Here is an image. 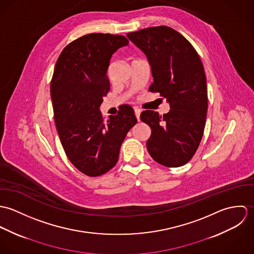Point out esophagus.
<instances>
[{"label": "esophagus", "instance_id": "34e87169", "mask_svg": "<svg viewBox=\"0 0 254 254\" xmlns=\"http://www.w3.org/2000/svg\"><path fill=\"white\" fill-rule=\"evenodd\" d=\"M135 115L138 119V121H140V115H141V110L140 109H135Z\"/></svg>", "mask_w": 254, "mask_h": 254}]
</instances>
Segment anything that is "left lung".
Segmentation results:
<instances>
[{
  "instance_id": "left-lung-1",
  "label": "left lung",
  "mask_w": 254,
  "mask_h": 254,
  "mask_svg": "<svg viewBox=\"0 0 254 254\" xmlns=\"http://www.w3.org/2000/svg\"><path fill=\"white\" fill-rule=\"evenodd\" d=\"M127 37L140 48L151 66L153 82L148 88L170 104L168 113H141L151 134L146 142L150 156L166 167L189 162L200 144L208 107L206 77L192 45L168 26H155Z\"/></svg>"
}]
</instances>
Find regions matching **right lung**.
Here are the masks:
<instances>
[{"mask_svg":"<svg viewBox=\"0 0 254 254\" xmlns=\"http://www.w3.org/2000/svg\"><path fill=\"white\" fill-rule=\"evenodd\" d=\"M128 43L122 35L87 34L69 43L55 66L51 97L57 131L70 162L89 177L115 166L120 146L137 123L130 106L108 120L99 110L110 89V58Z\"/></svg>","mask_w":254,"mask_h":254,"instance_id":"add662e5","label":"right lung"}]
</instances>
